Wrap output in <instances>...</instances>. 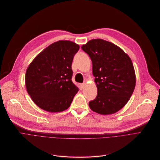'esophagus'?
I'll list each match as a JSON object with an SVG mask.
<instances>
[{
    "instance_id": "1",
    "label": "esophagus",
    "mask_w": 160,
    "mask_h": 160,
    "mask_svg": "<svg viewBox=\"0 0 160 160\" xmlns=\"http://www.w3.org/2000/svg\"><path fill=\"white\" fill-rule=\"evenodd\" d=\"M83 88H84V83H80L79 85V88L80 90H82L83 89Z\"/></svg>"
}]
</instances>
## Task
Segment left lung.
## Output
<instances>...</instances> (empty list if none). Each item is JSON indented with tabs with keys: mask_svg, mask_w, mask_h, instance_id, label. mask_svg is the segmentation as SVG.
<instances>
[{
	"mask_svg": "<svg viewBox=\"0 0 160 160\" xmlns=\"http://www.w3.org/2000/svg\"><path fill=\"white\" fill-rule=\"evenodd\" d=\"M82 49L92 63L97 96L89 102L94 112L107 115L116 112L129 100L136 75L130 57L118 46L102 39H92Z\"/></svg>",
	"mask_w": 160,
	"mask_h": 160,
	"instance_id": "obj_1",
	"label": "left lung"
}]
</instances>
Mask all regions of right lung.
<instances>
[{"mask_svg": "<svg viewBox=\"0 0 160 160\" xmlns=\"http://www.w3.org/2000/svg\"><path fill=\"white\" fill-rule=\"evenodd\" d=\"M79 48L71 41L59 40L39 53L28 66L26 89L42 109L58 112L70 106L78 91L71 80V65Z\"/></svg>", "mask_w": 160, "mask_h": 160, "instance_id": "right-lung-1", "label": "right lung"}]
</instances>
